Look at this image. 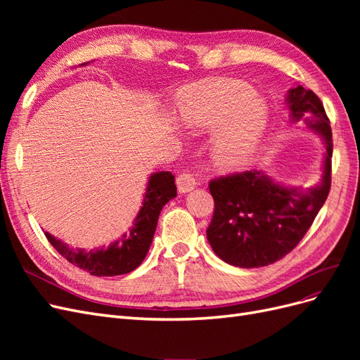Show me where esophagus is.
Here are the masks:
<instances>
[{"label": "esophagus", "instance_id": "34e87169", "mask_svg": "<svg viewBox=\"0 0 360 360\" xmlns=\"http://www.w3.org/2000/svg\"><path fill=\"white\" fill-rule=\"evenodd\" d=\"M195 186H197V177L192 171H183L177 177V189L180 193L191 192Z\"/></svg>", "mask_w": 360, "mask_h": 360}]
</instances>
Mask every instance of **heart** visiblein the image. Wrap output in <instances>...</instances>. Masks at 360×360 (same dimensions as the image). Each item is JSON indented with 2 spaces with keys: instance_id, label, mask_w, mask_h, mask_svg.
I'll use <instances>...</instances> for the list:
<instances>
[{
  "instance_id": "1",
  "label": "heart",
  "mask_w": 360,
  "mask_h": 360,
  "mask_svg": "<svg viewBox=\"0 0 360 360\" xmlns=\"http://www.w3.org/2000/svg\"><path fill=\"white\" fill-rule=\"evenodd\" d=\"M179 120L191 129L213 130V155L222 167H234L252 153L267 124V106L249 85L214 79L184 90Z\"/></svg>"
}]
</instances>
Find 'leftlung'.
I'll return each instance as SVG.
<instances>
[{
  "mask_svg": "<svg viewBox=\"0 0 360 360\" xmlns=\"http://www.w3.org/2000/svg\"><path fill=\"white\" fill-rule=\"evenodd\" d=\"M292 123L307 117V124L324 141L326 156L319 186L303 191L285 188L259 171H243L209 183L214 200L207 238L225 263L252 269L284 258L312 225L330 191L332 129L324 106L312 90L302 85L287 96Z\"/></svg>",
  "mask_w": 360,
  "mask_h": 360,
  "instance_id": "obj_1",
  "label": "left lung"
}]
</instances>
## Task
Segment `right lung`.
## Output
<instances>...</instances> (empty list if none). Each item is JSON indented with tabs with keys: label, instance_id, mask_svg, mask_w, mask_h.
<instances>
[{
	"label": "right lung",
	"instance_id": "obj_1",
	"mask_svg": "<svg viewBox=\"0 0 360 360\" xmlns=\"http://www.w3.org/2000/svg\"><path fill=\"white\" fill-rule=\"evenodd\" d=\"M169 171L151 174L143 207L135 219V225L129 234H123L120 240L108 248L96 250L73 249L63 243L49 233H45L49 243L69 263L89 271L93 276H117L135 270L143 263L148 248L153 240L160 210L169 200L177 197L176 181Z\"/></svg>",
	"mask_w": 360,
	"mask_h": 360
}]
</instances>
